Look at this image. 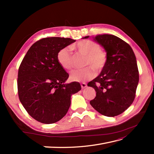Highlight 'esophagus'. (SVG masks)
Masks as SVG:
<instances>
[{
    "label": "esophagus",
    "mask_w": 154,
    "mask_h": 154,
    "mask_svg": "<svg viewBox=\"0 0 154 154\" xmlns=\"http://www.w3.org/2000/svg\"><path fill=\"white\" fill-rule=\"evenodd\" d=\"M81 88H82V89H85V88L87 87V84L85 83H81Z\"/></svg>",
    "instance_id": "34e87169"
}]
</instances>
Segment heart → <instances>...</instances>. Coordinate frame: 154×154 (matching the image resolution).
<instances>
[{
  "instance_id": "obj_1",
  "label": "heart",
  "mask_w": 154,
  "mask_h": 154,
  "mask_svg": "<svg viewBox=\"0 0 154 154\" xmlns=\"http://www.w3.org/2000/svg\"><path fill=\"white\" fill-rule=\"evenodd\" d=\"M79 54L86 55L85 65L87 67L82 69H73L70 73V79L83 82L92 79L95 76V70L100 72L105 67L107 62L106 52L100 50V45L91 40H83L73 45ZM57 61L62 67L70 69L73 67V56L69 47H65L58 52ZM89 65V66L88 65ZM95 69L94 70V69Z\"/></svg>"
}]
</instances>
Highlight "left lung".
Instances as JSON below:
<instances>
[{
	"instance_id": "8db88e82",
	"label": "left lung",
	"mask_w": 154,
	"mask_h": 154,
	"mask_svg": "<svg viewBox=\"0 0 154 154\" xmlns=\"http://www.w3.org/2000/svg\"><path fill=\"white\" fill-rule=\"evenodd\" d=\"M93 39L104 49L107 62L99 76L87 85L97 92L90 104L103 115H119L135 98L139 81L135 54L128 44L116 35L99 34Z\"/></svg>"
}]
</instances>
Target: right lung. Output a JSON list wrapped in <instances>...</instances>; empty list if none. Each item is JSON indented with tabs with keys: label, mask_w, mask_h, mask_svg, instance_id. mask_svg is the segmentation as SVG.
Listing matches in <instances>:
<instances>
[{
	"label": "right lung",
	"mask_w": 154,
	"mask_h": 154,
	"mask_svg": "<svg viewBox=\"0 0 154 154\" xmlns=\"http://www.w3.org/2000/svg\"><path fill=\"white\" fill-rule=\"evenodd\" d=\"M75 42L60 37L42 39L32 45L20 65L19 99L38 122L53 124L60 120L69 109L72 94L81 89L79 83H65L69 75L57 58L62 48Z\"/></svg>",
	"instance_id": "obj_1"
}]
</instances>
